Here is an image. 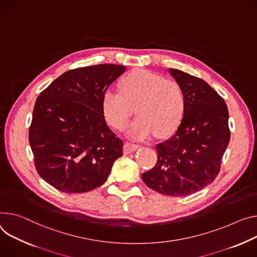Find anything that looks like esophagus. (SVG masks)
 <instances>
[{"mask_svg":"<svg viewBox=\"0 0 257 257\" xmlns=\"http://www.w3.org/2000/svg\"><path fill=\"white\" fill-rule=\"evenodd\" d=\"M139 147H141V145L135 144V143H131V142H127L124 146V152L126 154H128V153H131V152L137 150Z\"/></svg>","mask_w":257,"mask_h":257,"instance_id":"esophagus-1","label":"esophagus"}]
</instances>
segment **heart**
<instances>
[{
  "label": "heart",
  "instance_id": "b5f03b06",
  "mask_svg": "<svg viewBox=\"0 0 257 257\" xmlns=\"http://www.w3.org/2000/svg\"><path fill=\"white\" fill-rule=\"evenodd\" d=\"M138 115L128 127V134L143 139L156 131L171 133L180 124L185 111V94L172 80L146 69H137L121 81V90L108 88L103 93L102 110L107 123L123 130L134 111Z\"/></svg>",
  "mask_w": 257,
  "mask_h": 257
}]
</instances>
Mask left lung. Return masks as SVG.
Wrapping results in <instances>:
<instances>
[{
	"label": "left lung",
	"mask_w": 257,
	"mask_h": 257,
	"mask_svg": "<svg viewBox=\"0 0 257 257\" xmlns=\"http://www.w3.org/2000/svg\"><path fill=\"white\" fill-rule=\"evenodd\" d=\"M168 72L184 91V115L175 133L156 146L157 164L142 177L162 195L182 197L204 189L219 173L230 137L228 111L202 79L174 68Z\"/></svg>",
	"instance_id": "8db88e82"
}]
</instances>
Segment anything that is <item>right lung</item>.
<instances>
[{"label":"right lung","mask_w":257,"mask_h":257,"mask_svg":"<svg viewBox=\"0 0 257 257\" xmlns=\"http://www.w3.org/2000/svg\"><path fill=\"white\" fill-rule=\"evenodd\" d=\"M126 66L97 64L65 72L40 93L29 139L39 175L66 194L103 184L123 142L107 126L103 93Z\"/></svg>","instance_id":"right-lung-1"}]
</instances>
